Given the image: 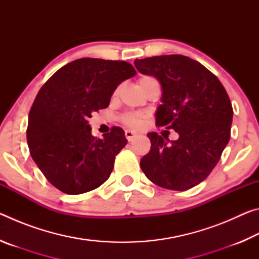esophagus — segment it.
Returning <instances> with one entry per match:
<instances>
[{
	"label": "esophagus",
	"instance_id": "1",
	"mask_svg": "<svg viewBox=\"0 0 259 259\" xmlns=\"http://www.w3.org/2000/svg\"><path fill=\"white\" fill-rule=\"evenodd\" d=\"M124 135H125V138L128 139V142H131V140H134L136 137H137V134L134 133V131H131V130H125Z\"/></svg>",
	"mask_w": 259,
	"mask_h": 259
}]
</instances>
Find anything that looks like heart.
Returning a JSON list of instances; mask_svg holds the SVG:
<instances>
[{"instance_id":"obj_1","label":"heart","mask_w":259,"mask_h":259,"mask_svg":"<svg viewBox=\"0 0 259 259\" xmlns=\"http://www.w3.org/2000/svg\"><path fill=\"white\" fill-rule=\"evenodd\" d=\"M152 78L153 77H151V76H142L138 81L139 85L143 84V83L147 82V81L152 80ZM117 91H119V89L115 90L114 95H116ZM143 120H144V116L140 115V114H137V113H128L123 116V122L126 125L131 126V128H140V126H142V124H143Z\"/></svg>"}]
</instances>
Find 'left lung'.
I'll return each instance as SVG.
<instances>
[{"instance_id": "left-lung-1", "label": "left lung", "mask_w": 259, "mask_h": 259, "mask_svg": "<svg viewBox=\"0 0 259 259\" xmlns=\"http://www.w3.org/2000/svg\"><path fill=\"white\" fill-rule=\"evenodd\" d=\"M135 66L161 83L156 125L179 135L169 144L165 136L147 134L152 145L140 168L156 185L186 191L209 176L229 143L233 119L229 95L214 74L186 56L136 59Z\"/></svg>"}]
</instances>
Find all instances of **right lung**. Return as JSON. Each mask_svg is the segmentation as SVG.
Wrapping results in <instances>:
<instances>
[{
    "instance_id": "right-lung-1",
    "label": "right lung",
    "mask_w": 259,
    "mask_h": 259,
    "mask_svg": "<svg viewBox=\"0 0 259 259\" xmlns=\"http://www.w3.org/2000/svg\"><path fill=\"white\" fill-rule=\"evenodd\" d=\"M135 74L126 61L81 58L58 69L38 91L27 144L38 169L59 191L82 194L107 181L128 140L119 126L103 139L94 137L88 119L106 108L116 87Z\"/></svg>"
}]
</instances>
